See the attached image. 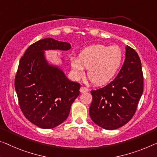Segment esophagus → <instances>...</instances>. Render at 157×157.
I'll use <instances>...</instances> for the list:
<instances>
[{
  "instance_id": "1",
  "label": "esophagus",
  "mask_w": 157,
  "mask_h": 157,
  "mask_svg": "<svg viewBox=\"0 0 157 157\" xmlns=\"http://www.w3.org/2000/svg\"><path fill=\"white\" fill-rule=\"evenodd\" d=\"M79 91H80L81 93H85V92H88V89L85 87V86H81L80 90H79Z\"/></svg>"
}]
</instances>
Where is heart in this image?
<instances>
[{"label":"heart","instance_id":"obj_1","mask_svg":"<svg viewBox=\"0 0 157 157\" xmlns=\"http://www.w3.org/2000/svg\"><path fill=\"white\" fill-rule=\"evenodd\" d=\"M123 60L120 47L103 44L88 46L79 53L78 58L71 56L70 58L75 75L80 78L85 74V68H88V78L96 85L109 83L118 72Z\"/></svg>","mask_w":157,"mask_h":157}]
</instances>
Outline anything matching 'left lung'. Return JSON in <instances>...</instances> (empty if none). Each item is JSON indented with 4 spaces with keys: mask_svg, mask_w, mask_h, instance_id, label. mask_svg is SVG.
I'll use <instances>...</instances> for the list:
<instances>
[{
    "mask_svg": "<svg viewBox=\"0 0 157 157\" xmlns=\"http://www.w3.org/2000/svg\"><path fill=\"white\" fill-rule=\"evenodd\" d=\"M143 93V74L140 57L125 46V59L118 75L104 87L92 90L90 116L106 130H115L130 121Z\"/></svg>",
    "mask_w": 157,
    "mask_h": 157,
    "instance_id": "left-lung-1",
    "label": "left lung"
}]
</instances>
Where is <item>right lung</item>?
I'll use <instances>...</instances> for the list:
<instances>
[{"instance_id": "obj_1", "label": "right lung", "mask_w": 157, "mask_h": 157, "mask_svg": "<svg viewBox=\"0 0 157 157\" xmlns=\"http://www.w3.org/2000/svg\"><path fill=\"white\" fill-rule=\"evenodd\" d=\"M71 48L67 42L43 39L32 44L20 60L15 79L19 104L28 120L41 128L51 129L63 123L79 94L80 85L70 80L45 52Z\"/></svg>"}]
</instances>
